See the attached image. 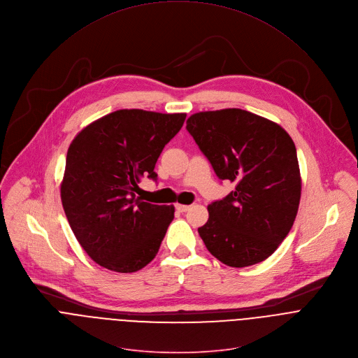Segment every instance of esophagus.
Wrapping results in <instances>:
<instances>
[{
    "instance_id": "esophagus-1",
    "label": "esophagus",
    "mask_w": 358,
    "mask_h": 358,
    "mask_svg": "<svg viewBox=\"0 0 358 358\" xmlns=\"http://www.w3.org/2000/svg\"><path fill=\"white\" fill-rule=\"evenodd\" d=\"M189 205H181V203H177L176 205V209L178 210V212H187V210H189Z\"/></svg>"
}]
</instances>
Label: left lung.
I'll return each instance as SVG.
<instances>
[{
  "label": "left lung",
  "mask_w": 358,
  "mask_h": 358,
  "mask_svg": "<svg viewBox=\"0 0 358 358\" xmlns=\"http://www.w3.org/2000/svg\"><path fill=\"white\" fill-rule=\"evenodd\" d=\"M187 131L219 180L234 191L208 205L198 229L209 253L229 267L268 259L289 233L301 199V174L291 136L266 117L239 108L198 112Z\"/></svg>",
  "instance_id": "1"
}]
</instances>
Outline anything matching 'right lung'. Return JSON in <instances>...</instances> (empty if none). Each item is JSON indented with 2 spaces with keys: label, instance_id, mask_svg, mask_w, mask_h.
Instances as JSON below:
<instances>
[{
  "label": "right lung",
  "instance_id": "obj_1",
  "mask_svg": "<svg viewBox=\"0 0 358 358\" xmlns=\"http://www.w3.org/2000/svg\"><path fill=\"white\" fill-rule=\"evenodd\" d=\"M185 116L115 110L71 142L62 202L76 239L96 264L135 273L156 257L174 206L143 202L136 192L142 178L157 181V159Z\"/></svg>",
  "mask_w": 358,
  "mask_h": 358
}]
</instances>
